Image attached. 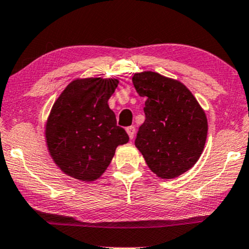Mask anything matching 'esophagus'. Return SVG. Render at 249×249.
<instances>
[{
    "label": "esophagus",
    "instance_id": "esophagus-1",
    "mask_svg": "<svg viewBox=\"0 0 249 249\" xmlns=\"http://www.w3.org/2000/svg\"><path fill=\"white\" fill-rule=\"evenodd\" d=\"M125 130H127L128 135H129V139L133 140L134 135H135V131H136L135 127H134V125H130V127H127V129H125Z\"/></svg>",
    "mask_w": 249,
    "mask_h": 249
}]
</instances>
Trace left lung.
<instances>
[{
    "instance_id": "obj_1",
    "label": "left lung",
    "mask_w": 249,
    "mask_h": 249,
    "mask_svg": "<svg viewBox=\"0 0 249 249\" xmlns=\"http://www.w3.org/2000/svg\"><path fill=\"white\" fill-rule=\"evenodd\" d=\"M134 87L144 96L145 120L135 145L150 170L171 179L191 169L203 153L207 119L192 93L179 81L156 72L134 74Z\"/></svg>"
}]
</instances>
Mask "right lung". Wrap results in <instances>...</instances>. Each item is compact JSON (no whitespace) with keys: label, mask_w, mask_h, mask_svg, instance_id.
Returning <instances> with one entry per match:
<instances>
[{"label":"right lung","mask_w":249,"mask_h":249,"mask_svg":"<svg viewBox=\"0 0 249 249\" xmlns=\"http://www.w3.org/2000/svg\"><path fill=\"white\" fill-rule=\"evenodd\" d=\"M118 84V79H77L54 102L46 143L55 164L69 176L95 180L109 165L116 147L129 140L108 106Z\"/></svg>","instance_id":"add662e5"}]
</instances>
